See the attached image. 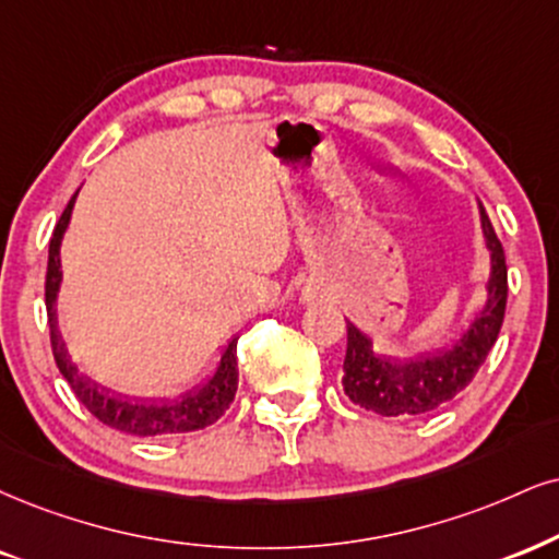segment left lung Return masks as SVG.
I'll return each instance as SVG.
<instances>
[{"instance_id":"obj_1","label":"left lung","mask_w":559,"mask_h":559,"mask_svg":"<svg viewBox=\"0 0 559 559\" xmlns=\"http://www.w3.org/2000/svg\"><path fill=\"white\" fill-rule=\"evenodd\" d=\"M481 236L490 248V277L485 306L474 313L469 326L451 347L417 360H399L373 349V340L347 321V355H344V394L362 409L383 417L425 415L451 402L477 376L481 362L498 340L508 300V266L502 243L495 236L490 217L479 204Z\"/></svg>"}]
</instances>
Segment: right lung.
I'll return each mask as SVG.
<instances>
[{
  "instance_id": "obj_1",
  "label": "right lung",
  "mask_w": 559,
  "mask_h": 559,
  "mask_svg": "<svg viewBox=\"0 0 559 559\" xmlns=\"http://www.w3.org/2000/svg\"><path fill=\"white\" fill-rule=\"evenodd\" d=\"M74 202L78 194L69 199L67 210L61 212L57 227H53L51 243H48V272H46V313L48 329H51V349L53 360H57L61 376L72 385L82 404L93 417H98L103 425L114 427V430L129 432V436L153 438V436H178V432L202 430V427L217 423L225 415L227 406L233 404L238 391V362L236 347L238 336H233L225 344L219 360L215 365V373L206 376L204 381L191 385L186 394L178 399H153L144 402L140 396H127L119 391H111L80 370V365L69 355L64 336L59 332V313L57 300L61 290V240L72 219Z\"/></svg>"
}]
</instances>
